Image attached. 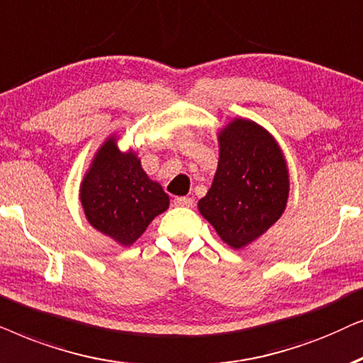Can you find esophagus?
Returning a JSON list of instances; mask_svg holds the SVG:
<instances>
[{
    "instance_id": "34e87169",
    "label": "esophagus",
    "mask_w": 363,
    "mask_h": 363,
    "mask_svg": "<svg viewBox=\"0 0 363 363\" xmlns=\"http://www.w3.org/2000/svg\"><path fill=\"white\" fill-rule=\"evenodd\" d=\"M192 204H194V201L191 197H176L174 199V206L177 207H192Z\"/></svg>"
}]
</instances>
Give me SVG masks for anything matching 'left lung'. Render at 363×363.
Instances as JSON below:
<instances>
[{
  "label": "left lung",
  "instance_id": "1",
  "mask_svg": "<svg viewBox=\"0 0 363 363\" xmlns=\"http://www.w3.org/2000/svg\"><path fill=\"white\" fill-rule=\"evenodd\" d=\"M289 197L286 157L272 134L249 119L219 133V164L199 212L232 249L252 242L284 214Z\"/></svg>",
  "mask_w": 363,
  "mask_h": 363
}]
</instances>
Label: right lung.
Segmentation results:
<instances>
[{
	"label": "right lung",
	"mask_w": 363,
	"mask_h": 363,
	"mask_svg": "<svg viewBox=\"0 0 363 363\" xmlns=\"http://www.w3.org/2000/svg\"><path fill=\"white\" fill-rule=\"evenodd\" d=\"M79 199L89 224L121 245L136 242L169 207L161 184L147 177L136 152L119 151L116 136L96 152L81 182Z\"/></svg>",
	"instance_id": "1"
}]
</instances>
